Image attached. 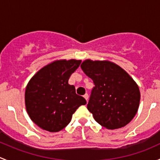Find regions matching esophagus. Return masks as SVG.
Segmentation results:
<instances>
[{
    "label": "esophagus",
    "mask_w": 160,
    "mask_h": 160,
    "mask_svg": "<svg viewBox=\"0 0 160 160\" xmlns=\"http://www.w3.org/2000/svg\"><path fill=\"white\" fill-rule=\"evenodd\" d=\"M83 98H84L85 99H86L87 101H88V98H89V96H88V93H85V94L83 95Z\"/></svg>",
    "instance_id": "34e87169"
}]
</instances>
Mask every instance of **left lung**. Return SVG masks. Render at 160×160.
<instances>
[{"label":"left lung","mask_w":160,"mask_h":160,"mask_svg":"<svg viewBox=\"0 0 160 160\" xmlns=\"http://www.w3.org/2000/svg\"><path fill=\"white\" fill-rule=\"evenodd\" d=\"M80 67L95 85L88 104L95 121L108 129L128 125L139 107L140 91L135 80L122 67L108 60L86 59Z\"/></svg>","instance_id":"8db88e82"}]
</instances>
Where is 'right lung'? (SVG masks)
<instances>
[{"label":"right lung","instance_id":"add662e5","mask_svg":"<svg viewBox=\"0 0 160 160\" xmlns=\"http://www.w3.org/2000/svg\"><path fill=\"white\" fill-rule=\"evenodd\" d=\"M81 60L60 59L40 69L25 89V102L31 120L42 129L57 132L70 122L72 114L87 101L68 80Z\"/></svg>","mask_w":160,"mask_h":160}]
</instances>
